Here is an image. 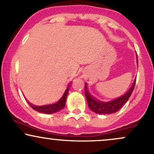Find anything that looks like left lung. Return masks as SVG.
<instances>
[{
  "mask_svg": "<svg viewBox=\"0 0 154 154\" xmlns=\"http://www.w3.org/2000/svg\"><path fill=\"white\" fill-rule=\"evenodd\" d=\"M138 63V60H137ZM136 79H135L133 85L130 88L129 90L121 97L115 99L108 102H102L100 101L96 100L94 97H92L89 92L87 90L86 84H85V95L87 99L88 107L93 112L97 113V114H112L118 112L121 107L124 106V104L129 100L130 96L132 94V91L134 90Z\"/></svg>",
  "mask_w": 154,
  "mask_h": 154,
  "instance_id": "1",
  "label": "left lung"
}]
</instances>
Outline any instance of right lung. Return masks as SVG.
Wrapping results in <instances>:
<instances>
[{
    "instance_id": "obj_1",
    "label": "right lung",
    "mask_w": 154,
    "mask_h": 154,
    "mask_svg": "<svg viewBox=\"0 0 154 154\" xmlns=\"http://www.w3.org/2000/svg\"><path fill=\"white\" fill-rule=\"evenodd\" d=\"M69 85H70V83H69ZM69 85L68 86V88H66V90L64 92L63 96H62L61 99H60L58 102L55 103V104H49V105L45 106H34L33 105V104H29L30 106L33 108V109H35V110L42 113H45V114H52V113L58 112V111H60V109H62L64 107H65L66 100V97L69 92Z\"/></svg>"
}]
</instances>
